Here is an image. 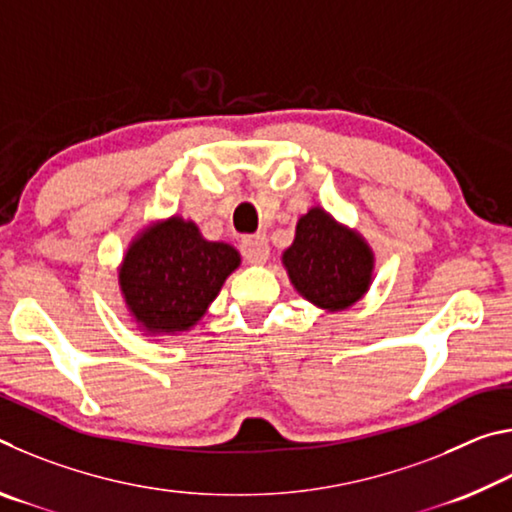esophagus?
<instances>
[{"label":"esophagus","mask_w":512,"mask_h":512,"mask_svg":"<svg viewBox=\"0 0 512 512\" xmlns=\"http://www.w3.org/2000/svg\"><path fill=\"white\" fill-rule=\"evenodd\" d=\"M268 241L262 235H248L241 239V255H244L250 264H264L268 259Z\"/></svg>","instance_id":"esophagus-1"}]
</instances>
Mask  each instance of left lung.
<instances>
[{
  "label": "left lung",
  "instance_id": "1",
  "mask_svg": "<svg viewBox=\"0 0 512 512\" xmlns=\"http://www.w3.org/2000/svg\"><path fill=\"white\" fill-rule=\"evenodd\" d=\"M282 262L293 287L323 309L350 307L370 287V248L320 207L298 221L296 239L284 250Z\"/></svg>",
  "mask_w": 512,
  "mask_h": 512
}]
</instances>
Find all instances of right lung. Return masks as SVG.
Wrapping results in <instances>:
<instances>
[{
  "instance_id": "1",
  "label": "right lung",
  "mask_w": 512,
  "mask_h": 512,
  "mask_svg": "<svg viewBox=\"0 0 512 512\" xmlns=\"http://www.w3.org/2000/svg\"><path fill=\"white\" fill-rule=\"evenodd\" d=\"M239 262L235 248L205 241L192 221L173 216L133 241L119 284L128 309L149 332H185L203 318Z\"/></svg>"
}]
</instances>
